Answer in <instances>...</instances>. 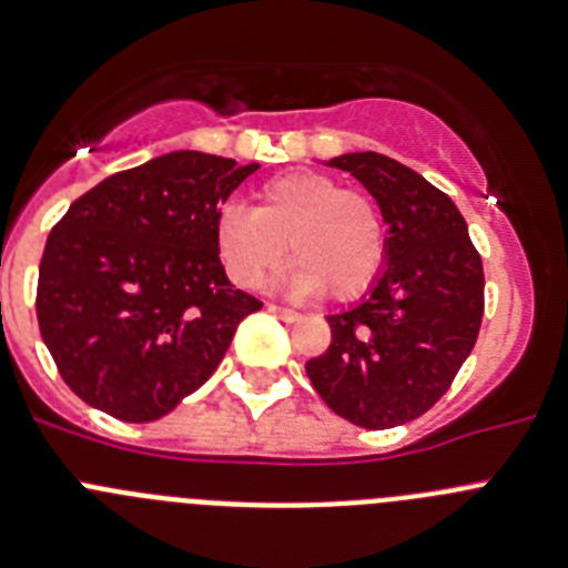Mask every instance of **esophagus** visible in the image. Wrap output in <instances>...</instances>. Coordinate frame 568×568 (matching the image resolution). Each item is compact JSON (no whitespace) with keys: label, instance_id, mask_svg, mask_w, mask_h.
<instances>
[{"label":"esophagus","instance_id":"esophagus-1","mask_svg":"<svg viewBox=\"0 0 568 568\" xmlns=\"http://www.w3.org/2000/svg\"><path fill=\"white\" fill-rule=\"evenodd\" d=\"M265 308L272 311L274 316H280V320H285V322H294V320H300V314H296V311H291V308H283V305H274V303H268L265 305Z\"/></svg>","mask_w":568,"mask_h":568}]
</instances>
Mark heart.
I'll list each match as a JSON object with an SVG mask.
<instances>
[{
    "mask_svg": "<svg viewBox=\"0 0 568 568\" xmlns=\"http://www.w3.org/2000/svg\"><path fill=\"white\" fill-rule=\"evenodd\" d=\"M214 243L229 277L257 288L285 254L294 263L280 277L291 294L356 300L387 260V226L379 203L334 175L294 170L257 189V206H223L214 217Z\"/></svg>",
    "mask_w": 568,
    "mask_h": 568,
    "instance_id": "b5f03b06",
    "label": "heart"
}]
</instances>
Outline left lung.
Here are the masks:
<instances>
[{"label":"left lung","instance_id":"1","mask_svg":"<svg viewBox=\"0 0 568 568\" xmlns=\"http://www.w3.org/2000/svg\"><path fill=\"white\" fill-rule=\"evenodd\" d=\"M376 197L387 260L371 294L331 314V345L305 362L336 416L387 430L430 410L467 362L484 316V265L442 189L379 152L331 158Z\"/></svg>","mask_w":568,"mask_h":568}]
</instances>
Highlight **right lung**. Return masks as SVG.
Listing matches in <instances>:
<instances>
[{"label":"right lung","mask_w":568,"mask_h":568,"mask_svg":"<svg viewBox=\"0 0 568 568\" xmlns=\"http://www.w3.org/2000/svg\"><path fill=\"white\" fill-rule=\"evenodd\" d=\"M257 163L170 152L101 181L50 229L36 316L61 379L95 410L155 422L217 371L263 308L223 272L214 217Z\"/></svg>","instance_id":"add662e5"}]
</instances>
